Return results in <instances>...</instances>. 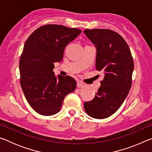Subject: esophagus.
<instances>
[{
  "label": "esophagus",
  "mask_w": 152,
  "mask_h": 152,
  "mask_svg": "<svg viewBox=\"0 0 152 152\" xmlns=\"http://www.w3.org/2000/svg\"><path fill=\"white\" fill-rule=\"evenodd\" d=\"M85 86V84L82 83L80 82H77V87L78 88H84Z\"/></svg>",
  "instance_id": "esophagus-1"
}]
</instances>
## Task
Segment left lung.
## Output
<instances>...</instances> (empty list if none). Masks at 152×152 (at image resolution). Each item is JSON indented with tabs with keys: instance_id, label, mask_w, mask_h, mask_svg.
<instances>
[{
	"instance_id": "1",
	"label": "left lung",
	"mask_w": 152,
	"mask_h": 152,
	"mask_svg": "<svg viewBox=\"0 0 152 152\" xmlns=\"http://www.w3.org/2000/svg\"><path fill=\"white\" fill-rule=\"evenodd\" d=\"M83 32L96 48V69L104 73L93 100L84 102V107L91 117L105 119L119 109L129 92L133 58L127 43L117 33L100 29Z\"/></svg>"
}]
</instances>
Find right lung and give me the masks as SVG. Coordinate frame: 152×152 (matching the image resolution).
Instances as JSON below:
<instances>
[{
    "label": "right lung",
    "mask_w": 152,
    "mask_h": 152,
    "mask_svg": "<svg viewBox=\"0 0 152 152\" xmlns=\"http://www.w3.org/2000/svg\"><path fill=\"white\" fill-rule=\"evenodd\" d=\"M82 31L60 25H46L33 32L25 42L19 61L20 86L30 106L50 116L58 113L64 98L76 89L70 76H56L54 63L63 59L64 49Z\"/></svg>",
    "instance_id": "obj_1"
}]
</instances>
